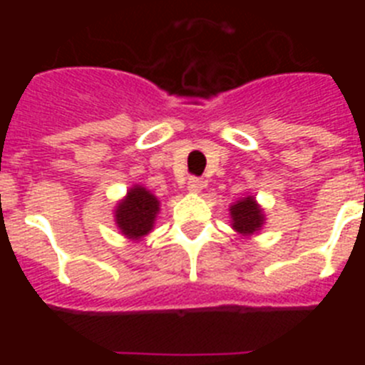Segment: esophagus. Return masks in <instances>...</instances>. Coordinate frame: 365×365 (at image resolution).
<instances>
[{
  "label": "esophagus",
  "mask_w": 365,
  "mask_h": 365,
  "mask_svg": "<svg viewBox=\"0 0 365 365\" xmlns=\"http://www.w3.org/2000/svg\"><path fill=\"white\" fill-rule=\"evenodd\" d=\"M202 180L199 179V177H190V180H188V186H186V188H188V192H192V193H199L202 190Z\"/></svg>",
  "instance_id": "1"
}]
</instances>
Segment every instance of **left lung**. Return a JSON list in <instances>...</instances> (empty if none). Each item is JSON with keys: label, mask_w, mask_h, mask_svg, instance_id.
<instances>
[{"label": "left lung", "mask_w": 365, "mask_h": 365, "mask_svg": "<svg viewBox=\"0 0 365 365\" xmlns=\"http://www.w3.org/2000/svg\"><path fill=\"white\" fill-rule=\"evenodd\" d=\"M230 217L232 228L237 234L245 235V237L261 230L263 222H265V214H263L261 206L257 205L252 195H248V197H243L241 201L234 202L230 206Z\"/></svg>", "instance_id": "obj_1"}]
</instances>
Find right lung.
I'll return each instance as SVG.
<instances>
[{"instance_id":"obj_1","label":"right lung","mask_w":365,"mask_h":365,"mask_svg":"<svg viewBox=\"0 0 365 365\" xmlns=\"http://www.w3.org/2000/svg\"><path fill=\"white\" fill-rule=\"evenodd\" d=\"M159 199L144 186H133L115 208V222L128 240L138 241L153 230Z\"/></svg>"}]
</instances>
